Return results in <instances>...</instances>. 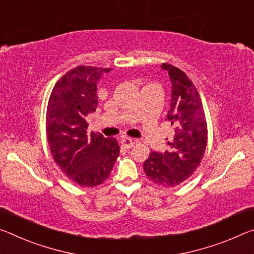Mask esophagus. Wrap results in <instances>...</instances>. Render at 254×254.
Segmentation results:
<instances>
[{"mask_svg": "<svg viewBox=\"0 0 254 254\" xmlns=\"http://www.w3.org/2000/svg\"><path fill=\"white\" fill-rule=\"evenodd\" d=\"M136 140L131 139V138H128V137H125V138L122 139V145L125 147V148H130L134 146Z\"/></svg>", "mask_w": 254, "mask_h": 254, "instance_id": "34e87169", "label": "esophagus"}]
</instances>
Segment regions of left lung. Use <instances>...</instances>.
<instances>
[{"instance_id": "left-lung-1", "label": "left lung", "mask_w": 254, "mask_h": 254, "mask_svg": "<svg viewBox=\"0 0 254 254\" xmlns=\"http://www.w3.org/2000/svg\"><path fill=\"white\" fill-rule=\"evenodd\" d=\"M171 81V101L166 116L174 137L163 153L152 152L144 162L146 177L157 186L176 187L187 180L200 164L207 145V124L201 99L186 73L163 63Z\"/></svg>"}]
</instances>
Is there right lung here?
I'll use <instances>...</instances> for the list:
<instances>
[{"instance_id": "right-lung-1", "label": "right lung", "mask_w": 254, "mask_h": 254, "mask_svg": "<svg viewBox=\"0 0 254 254\" xmlns=\"http://www.w3.org/2000/svg\"><path fill=\"white\" fill-rule=\"evenodd\" d=\"M109 70L92 66L68 70L48 101L46 131L52 155L62 171L82 187L106 181L119 156L117 139L86 134V116L98 107V82Z\"/></svg>"}]
</instances>
